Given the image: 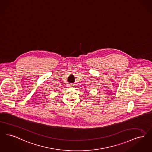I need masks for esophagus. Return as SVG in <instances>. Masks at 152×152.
Segmentation results:
<instances>
[{
  "mask_svg": "<svg viewBox=\"0 0 152 152\" xmlns=\"http://www.w3.org/2000/svg\"><path fill=\"white\" fill-rule=\"evenodd\" d=\"M69 86L70 87H72V86H73V85H72V84H70V85H69Z\"/></svg>",
  "mask_w": 152,
  "mask_h": 152,
  "instance_id": "34e87169",
  "label": "esophagus"
}]
</instances>
